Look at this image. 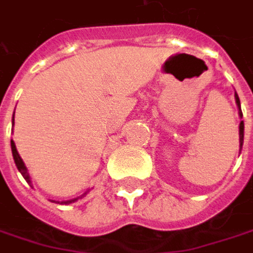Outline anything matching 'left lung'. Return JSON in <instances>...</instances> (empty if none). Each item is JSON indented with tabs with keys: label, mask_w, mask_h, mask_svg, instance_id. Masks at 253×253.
Here are the masks:
<instances>
[{
	"label": "left lung",
	"mask_w": 253,
	"mask_h": 253,
	"mask_svg": "<svg viewBox=\"0 0 253 253\" xmlns=\"http://www.w3.org/2000/svg\"><path fill=\"white\" fill-rule=\"evenodd\" d=\"M234 98H236V104H237V107H239V114H240V117H242V110H240V99H239L237 93L234 95ZM243 130H245V125H243V122H240V126H239V137H240V148H242V145H243Z\"/></svg>",
	"instance_id": "obj_1"
}]
</instances>
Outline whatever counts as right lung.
<instances>
[{"label": "right lung", "instance_id": "1", "mask_svg": "<svg viewBox=\"0 0 253 253\" xmlns=\"http://www.w3.org/2000/svg\"><path fill=\"white\" fill-rule=\"evenodd\" d=\"M13 122H14V117H13ZM11 152H13V158H14V163H16L19 171L22 173V176L25 177L26 181L30 183V177H29V173H27V169H26L23 160L20 158V155H19V152H17V149H16V145H14V140H13V139H11ZM75 201H76V199H73V201H70V202H75ZM70 202H69V204H70ZM66 204H67V202H66Z\"/></svg>", "mask_w": 253, "mask_h": 253}]
</instances>
